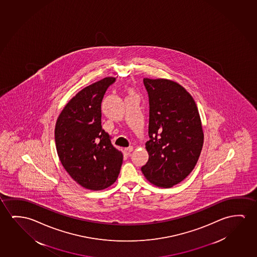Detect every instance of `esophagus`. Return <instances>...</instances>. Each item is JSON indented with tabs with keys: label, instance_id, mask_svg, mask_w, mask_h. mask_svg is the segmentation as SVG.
Masks as SVG:
<instances>
[{
	"label": "esophagus",
	"instance_id": "1",
	"mask_svg": "<svg viewBox=\"0 0 257 257\" xmlns=\"http://www.w3.org/2000/svg\"><path fill=\"white\" fill-rule=\"evenodd\" d=\"M133 150H134V148H133V147H129V148L123 149V152H124L125 155H129Z\"/></svg>",
	"mask_w": 257,
	"mask_h": 257
}]
</instances>
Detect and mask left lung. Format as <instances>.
<instances>
[{"instance_id": "1", "label": "left lung", "mask_w": 257, "mask_h": 257, "mask_svg": "<svg viewBox=\"0 0 257 257\" xmlns=\"http://www.w3.org/2000/svg\"><path fill=\"white\" fill-rule=\"evenodd\" d=\"M149 96V161L142 168L154 186L170 188L189 175L197 164L204 134L194 98L167 78L143 79Z\"/></svg>"}]
</instances>
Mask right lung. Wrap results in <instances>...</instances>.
I'll return each instance as SVG.
<instances>
[{
  "instance_id": "1",
  "label": "right lung",
  "mask_w": 257,
  "mask_h": 257,
  "mask_svg": "<svg viewBox=\"0 0 257 257\" xmlns=\"http://www.w3.org/2000/svg\"><path fill=\"white\" fill-rule=\"evenodd\" d=\"M115 78L107 77L80 90L60 113L55 128L61 164L78 185L100 191L117 179L123 154L101 127V100Z\"/></svg>"
}]
</instances>
